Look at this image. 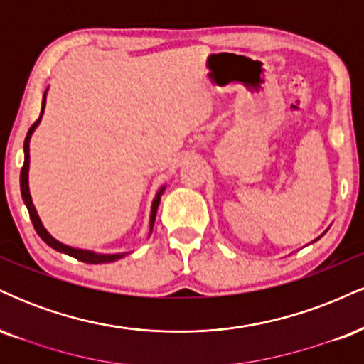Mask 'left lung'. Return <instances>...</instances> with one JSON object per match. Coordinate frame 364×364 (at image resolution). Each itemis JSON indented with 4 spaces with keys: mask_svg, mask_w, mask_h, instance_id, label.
Segmentation results:
<instances>
[{
    "mask_svg": "<svg viewBox=\"0 0 364 364\" xmlns=\"http://www.w3.org/2000/svg\"><path fill=\"white\" fill-rule=\"evenodd\" d=\"M318 240H320V237H318ZM315 241H316V240H315Z\"/></svg>",
    "mask_w": 364,
    "mask_h": 364,
    "instance_id": "1",
    "label": "left lung"
}]
</instances>
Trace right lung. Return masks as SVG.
I'll list each match as a JSON object with an SVG mask.
<instances>
[{
  "mask_svg": "<svg viewBox=\"0 0 364 364\" xmlns=\"http://www.w3.org/2000/svg\"><path fill=\"white\" fill-rule=\"evenodd\" d=\"M46 94H48V90L44 92L43 109H41L39 119H37L36 123L32 124L31 129H28L27 136H25V141H23L25 161H23L22 173H20V191H22L23 203H25V207H27L28 215H31L32 224H34L36 232L41 236V240H43L44 243H48L49 246H51V248L56 250V252L65 253V255H70V257L77 258V260H80V262H85V263H109V262L119 260V258H123L124 255H128V253H112V255H107V253H95V252H90V250L73 248V246L63 245L61 241H58L56 237H53L51 235H49L48 229L44 228L43 223H41L39 215H37V210H36L34 203H32L31 191H28V164H31V154H28V152H31V149H28V144H31L32 133H34V129L37 128V124L41 123V118H43V112H44V107H46ZM164 190H166V186H162L161 190L157 191L156 198H154V202H152V208H150V232H152V229H154V223H156V214H157V207H159V203H161V195L164 193Z\"/></svg>",
  "mask_w": 364,
  "mask_h": 364,
  "instance_id": "add662e5",
  "label": "right lung"
}]
</instances>
